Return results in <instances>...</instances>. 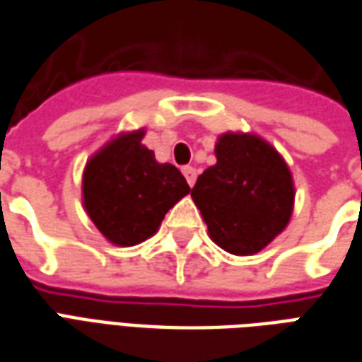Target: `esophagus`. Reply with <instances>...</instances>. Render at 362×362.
Returning <instances> with one entry per match:
<instances>
[{
    "label": "esophagus",
    "mask_w": 362,
    "mask_h": 362,
    "mask_svg": "<svg viewBox=\"0 0 362 362\" xmlns=\"http://www.w3.org/2000/svg\"><path fill=\"white\" fill-rule=\"evenodd\" d=\"M182 173H184V176H186V180H188L189 186H194V184H196L197 173L194 166H184V168H182Z\"/></svg>",
    "instance_id": "34e87169"
}]
</instances>
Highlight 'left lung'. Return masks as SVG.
<instances>
[{
    "instance_id": "left-lung-1",
    "label": "left lung",
    "mask_w": 362,
    "mask_h": 362,
    "mask_svg": "<svg viewBox=\"0 0 362 362\" xmlns=\"http://www.w3.org/2000/svg\"><path fill=\"white\" fill-rule=\"evenodd\" d=\"M215 157L217 163L197 176L192 199L219 248L235 256L258 254L291 221V168L272 143L243 132L219 135Z\"/></svg>"
}]
</instances>
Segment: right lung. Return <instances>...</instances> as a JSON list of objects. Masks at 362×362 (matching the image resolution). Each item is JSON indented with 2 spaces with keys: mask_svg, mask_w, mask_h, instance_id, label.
I'll return each instance as SVG.
<instances>
[{
  "mask_svg": "<svg viewBox=\"0 0 362 362\" xmlns=\"http://www.w3.org/2000/svg\"><path fill=\"white\" fill-rule=\"evenodd\" d=\"M145 129L122 132L90 155L83 170V207L108 243L135 246L160 227L189 186L170 163L141 143Z\"/></svg>",
  "mask_w": 362,
  "mask_h": 362,
  "instance_id": "right-lung-1",
  "label": "right lung"
}]
</instances>
